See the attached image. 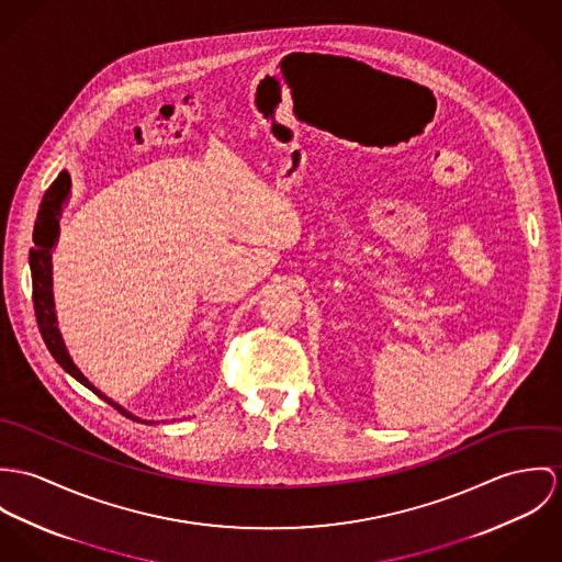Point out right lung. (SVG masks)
<instances>
[{"mask_svg": "<svg viewBox=\"0 0 562 562\" xmlns=\"http://www.w3.org/2000/svg\"><path fill=\"white\" fill-rule=\"evenodd\" d=\"M70 191V177L64 170L58 175V179L52 183V188L45 191L41 209H38V217L34 224V248L30 250V269H32V297H34V312H36V321H38V329L41 336L47 345V349L52 351V356L56 358V362L63 367L66 373L75 376L79 383H83L88 390H92L94 394H99L103 401H108L112 407H116L119 412H123L126 418L144 423V425H153L150 420H139L133 414H128L119 403H114L112 398H108L103 392H99L81 371L72 364L66 347H64L60 329L56 325V311H54V293H52V250L58 241L60 235V215H63L64 200L68 198Z\"/></svg>", "mask_w": 562, "mask_h": 562, "instance_id": "add662e5", "label": "right lung"}]
</instances>
